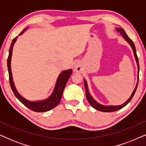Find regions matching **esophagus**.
I'll return each instance as SVG.
<instances>
[{"label":"esophagus","mask_w":146,"mask_h":146,"mask_svg":"<svg viewBox=\"0 0 146 146\" xmlns=\"http://www.w3.org/2000/svg\"><path fill=\"white\" fill-rule=\"evenodd\" d=\"M74 69L76 72H80L81 70V66L79 63H76L74 65Z\"/></svg>","instance_id":"1"}]
</instances>
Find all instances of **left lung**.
Returning <instances> with one entry per match:
<instances>
[{
	"label": "left lung",
	"mask_w": 146,
	"mask_h": 146,
	"mask_svg": "<svg viewBox=\"0 0 146 146\" xmlns=\"http://www.w3.org/2000/svg\"><path fill=\"white\" fill-rule=\"evenodd\" d=\"M116 31L121 34V35H122L123 37L125 39V40H126L127 42H128L129 44H130L131 48H132L133 51V54H134V56H135V60H136V62L137 64V66H138V68H139L138 58H137V54H136V50H135V45H134V44H133V41L131 40L129 38L128 36H127L126 33H125V31H123L122 29H116ZM137 84H138V83H137ZM137 84L136 87H135V90H133L132 94H131V96H130V98H129L125 102L124 104H123L122 105H120V106H102V105L100 104H98V102H96L92 98L90 94V93L88 92V89L87 83H86V80H84V87H85V90H86V96L87 100L89 102L90 104L93 108H94L95 109L101 111H104V112H110V111H117L119 109L122 108L123 107H124L125 106H126L127 104H128L129 102L131 101V100L132 99L133 96L135 94V91H136V89H137Z\"/></svg>",
	"instance_id": "obj_1"
}]
</instances>
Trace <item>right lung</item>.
<instances>
[{"label":"right lung","instance_id":"obj_1","mask_svg":"<svg viewBox=\"0 0 146 146\" xmlns=\"http://www.w3.org/2000/svg\"><path fill=\"white\" fill-rule=\"evenodd\" d=\"M27 29L28 27L26 28L25 29H24L23 31L20 33L19 35H21L22 34H23L24 32H25ZM17 37L18 36L15 37V38L13 40V42H12L11 47H10L9 49V54L7 59V66L9 74V82L10 85H11L12 90H13V93L15 94V96L19 100V101L23 103L25 106H27V108H29L30 110H31L36 111V112H44V111L50 110L51 109L54 108L57 105L59 104L60 102L64 90L65 86L68 80L70 75L72 74V70H68L62 72L60 74L58 78V80L56 82V84L55 88L52 94L48 99H46L45 100L40 102H31L25 99L18 93L17 90H16L15 85H14L11 72V56L12 52H13V48L14 44H15L16 40H17Z\"/></svg>","mask_w":146,"mask_h":146}]
</instances>
